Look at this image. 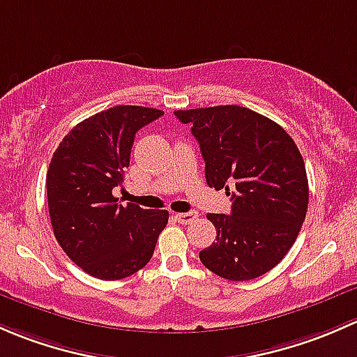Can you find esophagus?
Here are the masks:
<instances>
[{"mask_svg":"<svg viewBox=\"0 0 357 357\" xmlns=\"http://www.w3.org/2000/svg\"><path fill=\"white\" fill-rule=\"evenodd\" d=\"M197 211H187V213H178L177 215V220L180 223H182V225H189V223H192V222H196L197 220Z\"/></svg>","mask_w":357,"mask_h":357,"instance_id":"esophagus-1","label":"esophagus"}]
</instances>
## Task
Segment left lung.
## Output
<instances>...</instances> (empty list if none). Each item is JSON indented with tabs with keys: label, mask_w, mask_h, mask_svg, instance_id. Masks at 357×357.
I'll list each match as a JSON object with an SVG mask.
<instances>
[{
	"label": "left lung",
	"mask_w": 357,
	"mask_h": 357,
	"mask_svg": "<svg viewBox=\"0 0 357 357\" xmlns=\"http://www.w3.org/2000/svg\"><path fill=\"white\" fill-rule=\"evenodd\" d=\"M204 158L206 183L229 190L232 213H208L216 241L201 263L227 280H252L277 266L307 211V175L296 142L273 120L237 105L178 109Z\"/></svg>",
	"instance_id": "obj_1"
}]
</instances>
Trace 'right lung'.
Masks as SVG:
<instances>
[{
    "label": "right lung",
    "mask_w": 357,
    "mask_h": 357,
    "mask_svg": "<svg viewBox=\"0 0 357 357\" xmlns=\"http://www.w3.org/2000/svg\"><path fill=\"white\" fill-rule=\"evenodd\" d=\"M161 109L119 105L77 123L60 142L46 175L54 237L77 266L101 280L144 268L168 223L167 209L119 204L135 132Z\"/></svg>",
    "instance_id": "right-lung-1"
}]
</instances>
